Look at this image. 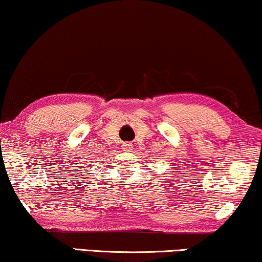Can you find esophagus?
<instances>
[{"label":"esophagus","mask_w":262,"mask_h":262,"mask_svg":"<svg viewBox=\"0 0 262 262\" xmlns=\"http://www.w3.org/2000/svg\"><path fill=\"white\" fill-rule=\"evenodd\" d=\"M123 147H124V149H126V150H130V149L133 148V147H132V145H130L129 142H126V143H124Z\"/></svg>","instance_id":"1"}]
</instances>
